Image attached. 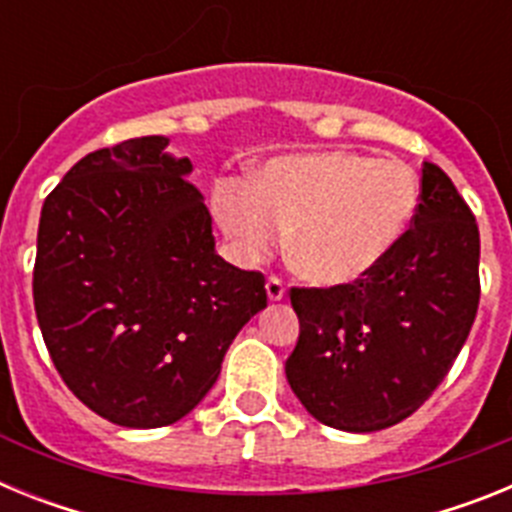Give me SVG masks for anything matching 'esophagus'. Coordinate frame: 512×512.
<instances>
[{
	"label": "esophagus",
	"instance_id": "1",
	"mask_svg": "<svg viewBox=\"0 0 512 512\" xmlns=\"http://www.w3.org/2000/svg\"><path fill=\"white\" fill-rule=\"evenodd\" d=\"M284 292H287V289H284L282 279H277V277L266 279V297H269L271 302L284 300Z\"/></svg>",
	"mask_w": 512,
	"mask_h": 512
}]
</instances>
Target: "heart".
Masks as SVG:
<instances>
[{
	"mask_svg": "<svg viewBox=\"0 0 512 512\" xmlns=\"http://www.w3.org/2000/svg\"><path fill=\"white\" fill-rule=\"evenodd\" d=\"M420 205L415 171L354 151L289 153L251 182L212 194L215 220L241 261H259L289 233V259L315 287L369 277L408 233Z\"/></svg>",
	"mask_w": 512,
	"mask_h": 512,
	"instance_id": "b5f03b06",
	"label": "heart"
}]
</instances>
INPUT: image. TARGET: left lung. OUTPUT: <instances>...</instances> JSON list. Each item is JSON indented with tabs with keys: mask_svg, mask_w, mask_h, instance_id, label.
Returning <instances> with one entry per match:
<instances>
[{
	"mask_svg": "<svg viewBox=\"0 0 512 512\" xmlns=\"http://www.w3.org/2000/svg\"><path fill=\"white\" fill-rule=\"evenodd\" d=\"M300 338L287 382L307 413L348 433L400 423L433 395L479 305V230L454 182L423 164L413 228L361 282L292 289Z\"/></svg>",
	"mask_w": 512,
	"mask_h": 512,
	"instance_id": "obj_1",
	"label": "left lung"
}]
</instances>
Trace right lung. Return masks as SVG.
<instances>
[{
    "label": "right lung",
    "mask_w": 512,
    "mask_h": 512,
    "mask_svg": "<svg viewBox=\"0 0 512 512\" xmlns=\"http://www.w3.org/2000/svg\"><path fill=\"white\" fill-rule=\"evenodd\" d=\"M146 135L99 148L45 197L35 315L66 387L125 428L182 420L266 307L264 277L215 251L192 161Z\"/></svg>",
    "instance_id": "obj_1"
}]
</instances>
